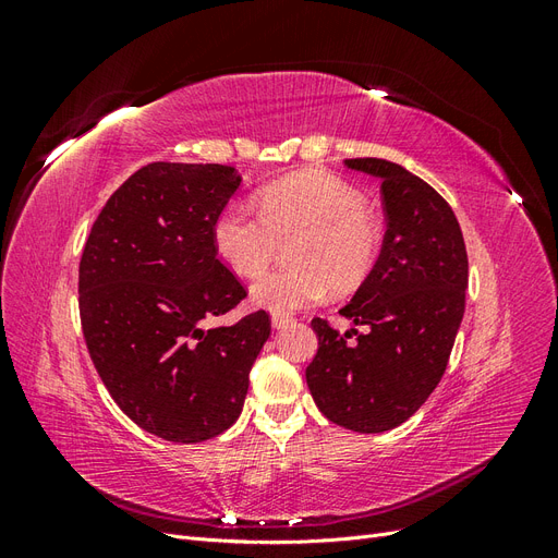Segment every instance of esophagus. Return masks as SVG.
<instances>
[{"mask_svg": "<svg viewBox=\"0 0 558 558\" xmlns=\"http://www.w3.org/2000/svg\"><path fill=\"white\" fill-rule=\"evenodd\" d=\"M291 320H293V316H291V314L275 312V314H272V328H275V330H279V328H283V326H289Z\"/></svg>", "mask_w": 558, "mask_h": 558, "instance_id": "34e87169", "label": "esophagus"}]
</instances>
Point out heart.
Instances as JSON below:
<instances>
[{
    "mask_svg": "<svg viewBox=\"0 0 558 558\" xmlns=\"http://www.w3.org/2000/svg\"><path fill=\"white\" fill-rule=\"evenodd\" d=\"M258 209L234 199L211 226L214 248L240 277H256L281 242L291 265L272 269L251 286L258 307L293 312L335 291H349L369 275L381 246V226L365 197L344 179L305 172L265 185Z\"/></svg>",
    "mask_w": 558,
    "mask_h": 558,
    "instance_id": "heart-1",
    "label": "heart"
}]
</instances>
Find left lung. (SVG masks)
<instances>
[{"label":"left lung","instance_id":"1","mask_svg":"<svg viewBox=\"0 0 558 558\" xmlns=\"http://www.w3.org/2000/svg\"><path fill=\"white\" fill-rule=\"evenodd\" d=\"M344 165L381 181L386 234L373 272L340 310L367 332L342 335L314 318L318 351L305 377L332 424L384 433L404 424L445 375L465 312L468 253L447 199L424 179L381 158Z\"/></svg>","mask_w":558,"mask_h":558}]
</instances>
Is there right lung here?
Returning <instances> with one entry per match:
<instances>
[{
	"instance_id": "1",
	"label": "right lung",
	"mask_w": 558,
	"mask_h": 558,
	"mask_svg": "<svg viewBox=\"0 0 558 558\" xmlns=\"http://www.w3.org/2000/svg\"><path fill=\"white\" fill-rule=\"evenodd\" d=\"M242 177L228 165L150 162L118 189L83 246L78 312L90 359L134 424L193 445L242 414L269 314L205 328L246 298L211 226Z\"/></svg>"
}]
</instances>
